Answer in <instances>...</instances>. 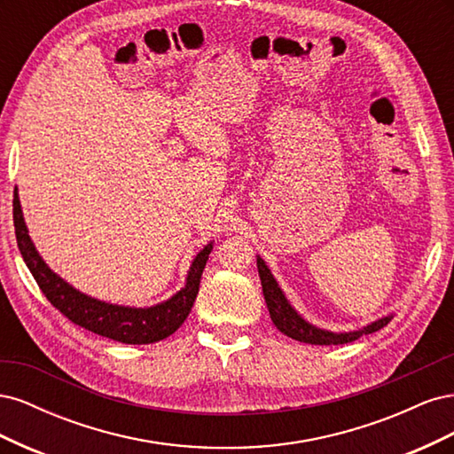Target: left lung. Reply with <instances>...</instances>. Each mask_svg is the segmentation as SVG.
Instances as JSON below:
<instances>
[{"mask_svg": "<svg viewBox=\"0 0 454 454\" xmlns=\"http://www.w3.org/2000/svg\"><path fill=\"white\" fill-rule=\"evenodd\" d=\"M257 270H259L261 287H263L265 303H267V309H269L272 324L277 325L284 335L292 337V339H295L299 342H309V345H345V342H352V340L358 339L362 333L379 332L380 327H384L392 320V316H387V318H380V320L373 322L371 325L364 327L362 332H350V333L324 332V329H318V327L307 324L292 309V305L287 303V299L284 297L282 290L278 287L277 280L272 278V274L267 269L265 261L261 259V257H257Z\"/></svg>", "mask_w": 454, "mask_h": 454, "instance_id": "obj_1", "label": "left lung"}]
</instances>
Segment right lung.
I'll return each instance as SVG.
<instances>
[{
  "instance_id": "1",
  "label": "right lung",
  "mask_w": 454,
  "mask_h": 454,
  "mask_svg": "<svg viewBox=\"0 0 454 454\" xmlns=\"http://www.w3.org/2000/svg\"><path fill=\"white\" fill-rule=\"evenodd\" d=\"M12 222H15L19 250L34 274L39 290L51 301V305L59 309L74 324L89 329L96 335L125 342V345H149V342L162 340L170 337L185 322L197 299L206 261L212 252V244H208L195 257L187 274L185 287L172 299L151 309L117 307L79 294L45 265V261L34 248L28 231H26L17 191L15 199H12Z\"/></svg>"
}]
</instances>
